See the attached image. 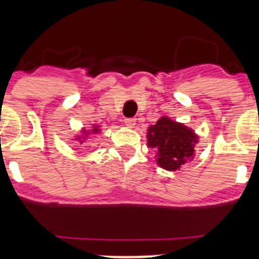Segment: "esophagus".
Segmentation results:
<instances>
[{
	"instance_id": "obj_1",
	"label": "esophagus",
	"mask_w": 259,
	"mask_h": 259,
	"mask_svg": "<svg viewBox=\"0 0 259 259\" xmlns=\"http://www.w3.org/2000/svg\"><path fill=\"white\" fill-rule=\"evenodd\" d=\"M124 123H125V125H127V127L134 128L135 125H136V119H135V118H128V119H125Z\"/></svg>"
}]
</instances>
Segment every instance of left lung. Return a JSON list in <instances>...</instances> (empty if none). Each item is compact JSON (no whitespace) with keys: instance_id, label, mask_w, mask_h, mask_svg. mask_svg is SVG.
I'll list each match as a JSON object with an SVG mask.
<instances>
[{"instance_id":"obj_1","label":"left lung","mask_w":259,"mask_h":259,"mask_svg":"<svg viewBox=\"0 0 259 259\" xmlns=\"http://www.w3.org/2000/svg\"><path fill=\"white\" fill-rule=\"evenodd\" d=\"M148 148L155 152V162L167 171L180 167L193 159L198 135L185 124L163 115L148 128Z\"/></svg>"}]
</instances>
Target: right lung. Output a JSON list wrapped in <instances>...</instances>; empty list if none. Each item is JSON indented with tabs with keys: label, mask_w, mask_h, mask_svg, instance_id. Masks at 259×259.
Returning a JSON list of instances; mask_svg holds the SVG:
<instances>
[{
	"label": "right lung",
	"mask_w": 259,
	"mask_h": 259,
	"mask_svg": "<svg viewBox=\"0 0 259 259\" xmlns=\"http://www.w3.org/2000/svg\"><path fill=\"white\" fill-rule=\"evenodd\" d=\"M98 132H101V130H100V125L93 124L92 127L89 128V130H85V128H83V130L80 131V134L75 136V140L79 141L80 144H83L84 140H87V139H88L89 135H91V134H98Z\"/></svg>",
	"instance_id": "obj_1"
}]
</instances>
